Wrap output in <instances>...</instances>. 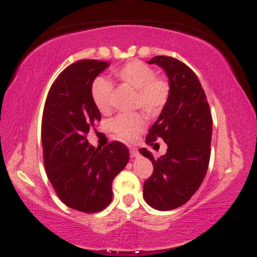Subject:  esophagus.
<instances>
[{"mask_svg": "<svg viewBox=\"0 0 257 257\" xmlns=\"http://www.w3.org/2000/svg\"><path fill=\"white\" fill-rule=\"evenodd\" d=\"M129 152H131V157L132 158L138 157L139 151H138V149H135V147H131V149H129Z\"/></svg>", "mask_w": 257, "mask_h": 257, "instance_id": "34e87169", "label": "esophagus"}]
</instances>
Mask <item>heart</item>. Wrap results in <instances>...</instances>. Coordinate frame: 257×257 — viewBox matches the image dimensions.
<instances>
[{"mask_svg": "<svg viewBox=\"0 0 257 257\" xmlns=\"http://www.w3.org/2000/svg\"><path fill=\"white\" fill-rule=\"evenodd\" d=\"M116 81L137 89L135 108H143L146 113L156 116L166 107L170 96V84L167 79L156 76V71L143 61L132 60L112 70ZM112 83L104 77H96L91 82L90 96L100 112L110 110ZM111 131L120 140L131 143L145 128L143 114L120 113L110 123Z\"/></svg>", "mask_w": 257, "mask_h": 257, "instance_id": "heart-1", "label": "heart"}]
</instances>
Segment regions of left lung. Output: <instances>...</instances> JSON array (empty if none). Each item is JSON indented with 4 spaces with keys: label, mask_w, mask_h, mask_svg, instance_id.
Instances as JSON below:
<instances>
[{
    "label": "left lung",
    "mask_w": 257,
    "mask_h": 257,
    "mask_svg": "<svg viewBox=\"0 0 257 257\" xmlns=\"http://www.w3.org/2000/svg\"><path fill=\"white\" fill-rule=\"evenodd\" d=\"M149 64L164 69L170 96L146 137V144L153 149L159 146L156 141L163 139L167 153L155 159L146 149L139 150L153 164L152 175L144 184V198L152 208L166 211L188 202L204 180L213 119L202 84L187 65L164 55H157Z\"/></svg>",
    "instance_id": "1"
}]
</instances>
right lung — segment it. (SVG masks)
<instances>
[{
  "label": "right lung",
  "mask_w": 257,
  "mask_h": 257,
  "mask_svg": "<svg viewBox=\"0 0 257 257\" xmlns=\"http://www.w3.org/2000/svg\"><path fill=\"white\" fill-rule=\"evenodd\" d=\"M108 65L90 59L69 65L52 84L43 110L47 176L64 204L87 214L110 204L112 181L129 159L128 147L119 141L95 149L87 140L101 119L90 96L91 82Z\"/></svg>",
  "instance_id": "right-lung-1"
}]
</instances>
